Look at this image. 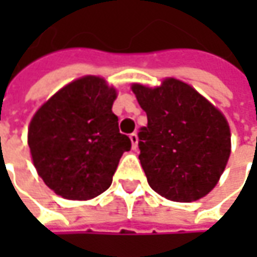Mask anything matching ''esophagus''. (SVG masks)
Returning <instances> with one entry per match:
<instances>
[{"label":"esophagus","instance_id":"esophagus-1","mask_svg":"<svg viewBox=\"0 0 257 257\" xmlns=\"http://www.w3.org/2000/svg\"><path fill=\"white\" fill-rule=\"evenodd\" d=\"M130 140H132V147L136 149V147H137V143H139V137H137V134L136 133L130 134Z\"/></svg>","mask_w":257,"mask_h":257}]
</instances>
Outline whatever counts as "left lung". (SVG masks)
Here are the masks:
<instances>
[{"label": "left lung", "instance_id": "left-lung-1", "mask_svg": "<svg viewBox=\"0 0 257 257\" xmlns=\"http://www.w3.org/2000/svg\"><path fill=\"white\" fill-rule=\"evenodd\" d=\"M133 93L147 114L139 132L140 163L154 192L189 203L217 184L230 156V128L213 104L174 78Z\"/></svg>", "mask_w": 257, "mask_h": 257}]
</instances>
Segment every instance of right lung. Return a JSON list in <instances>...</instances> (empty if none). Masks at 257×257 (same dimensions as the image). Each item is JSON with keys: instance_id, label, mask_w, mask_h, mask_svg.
Instances as JSON below:
<instances>
[{"instance_id": "add662e5", "label": "right lung", "mask_w": 257, "mask_h": 257, "mask_svg": "<svg viewBox=\"0 0 257 257\" xmlns=\"http://www.w3.org/2000/svg\"><path fill=\"white\" fill-rule=\"evenodd\" d=\"M115 90L87 75L54 94L35 113L28 146L40 177L58 196L88 200L105 192L132 142L118 130Z\"/></svg>"}]
</instances>
